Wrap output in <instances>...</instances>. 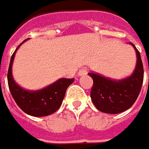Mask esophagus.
I'll return each instance as SVG.
<instances>
[{
  "instance_id": "esophagus-1",
  "label": "esophagus",
  "mask_w": 149,
  "mask_h": 149,
  "mask_svg": "<svg viewBox=\"0 0 149 149\" xmlns=\"http://www.w3.org/2000/svg\"><path fill=\"white\" fill-rule=\"evenodd\" d=\"M87 74H88V69L86 68H83L81 69L79 73H78V74H79V76H83V75H86Z\"/></svg>"
}]
</instances>
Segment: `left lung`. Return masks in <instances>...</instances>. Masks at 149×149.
<instances>
[{
    "mask_svg": "<svg viewBox=\"0 0 149 149\" xmlns=\"http://www.w3.org/2000/svg\"><path fill=\"white\" fill-rule=\"evenodd\" d=\"M137 62L134 71L130 77L120 80H113L98 74L88 73L93 84L90 97L96 108L102 112L117 114L130 108L140 93L143 81V66L140 53L135 46Z\"/></svg>",
    "mask_w": 149,
    "mask_h": 149,
    "instance_id": "1",
    "label": "left lung"
}]
</instances>
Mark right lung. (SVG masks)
Returning <instances> with one entry per match:
<instances>
[{
	"label": "right lung",
	"mask_w": 149,
	"mask_h": 149,
	"mask_svg": "<svg viewBox=\"0 0 149 149\" xmlns=\"http://www.w3.org/2000/svg\"><path fill=\"white\" fill-rule=\"evenodd\" d=\"M26 40L18 46L12 55L7 74L8 85L13 98L23 111L33 116H46L59 109L62 103L65 91L74 79L62 78L52 84L38 91H28L19 86L12 75V65L17 50Z\"/></svg>",
	"instance_id": "add662e5"
}]
</instances>
